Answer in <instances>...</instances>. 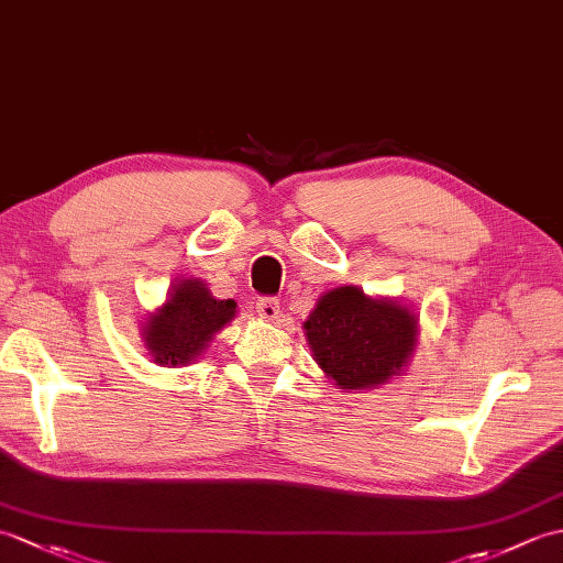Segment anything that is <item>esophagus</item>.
<instances>
[{
	"instance_id": "1",
	"label": "esophagus",
	"mask_w": 563,
	"mask_h": 563,
	"mask_svg": "<svg viewBox=\"0 0 563 563\" xmlns=\"http://www.w3.org/2000/svg\"><path fill=\"white\" fill-rule=\"evenodd\" d=\"M256 311H258V317L264 319V321H276L278 313H280L278 299L276 297H261L258 302H256Z\"/></svg>"
}]
</instances>
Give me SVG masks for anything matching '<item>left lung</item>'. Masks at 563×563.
<instances>
[{"instance_id":"8db88e82","label":"left lung","mask_w":563,"mask_h":563,"mask_svg":"<svg viewBox=\"0 0 563 563\" xmlns=\"http://www.w3.org/2000/svg\"><path fill=\"white\" fill-rule=\"evenodd\" d=\"M307 343L338 388L362 390L400 376L417 345V317L396 299L333 287L305 321Z\"/></svg>"}]
</instances>
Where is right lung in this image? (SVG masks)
I'll return each instance as SVG.
<instances>
[{
    "label": "right lung",
    "mask_w": 563,
    "mask_h": 563,
    "mask_svg": "<svg viewBox=\"0 0 563 563\" xmlns=\"http://www.w3.org/2000/svg\"><path fill=\"white\" fill-rule=\"evenodd\" d=\"M234 299H216L203 280H179L169 290L165 305L143 323V345L155 364L187 367L234 319Z\"/></svg>",
    "instance_id": "add662e5"
}]
</instances>
